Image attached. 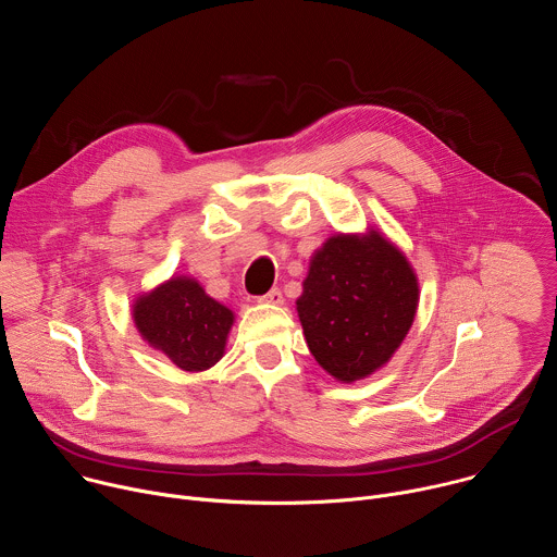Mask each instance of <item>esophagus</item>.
I'll use <instances>...</instances> for the list:
<instances>
[{"label": "esophagus", "instance_id": "esophagus-1", "mask_svg": "<svg viewBox=\"0 0 557 557\" xmlns=\"http://www.w3.org/2000/svg\"><path fill=\"white\" fill-rule=\"evenodd\" d=\"M260 301H264V304H273V306H280V304H284V295H282V290H280V288H271L267 295H262V297H260Z\"/></svg>", "mask_w": 557, "mask_h": 557}]
</instances>
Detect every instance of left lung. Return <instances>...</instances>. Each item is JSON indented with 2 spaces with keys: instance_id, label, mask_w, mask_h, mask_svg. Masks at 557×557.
I'll return each mask as SVG.
<instances>
[{
  "instance_id": "1",
  "label": "left lung",
  "mask_w": 557,
  "mask_h": 557,
  "mask_svg": "<svg viewBox=\"0 0 557 557\" xmlns=\"http://www.w3.org/2000/svg\"><path fill=\"white\" fill-rule=\"evenodd\" d=\"M419 282L385 237L337 233L317 249L297 314L308 350L329 374L352 383L379 370L406 339Z\"/></svg>"
}]
</instances>
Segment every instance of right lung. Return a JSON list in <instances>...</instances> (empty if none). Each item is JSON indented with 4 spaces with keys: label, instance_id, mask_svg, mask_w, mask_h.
<instances>
[{
    "label": "right lung",
    "instance_id": "1",
    "mask_svg": "<svg viewBox=\"0 0 557 557\" xmlns=\"http://www.w3.org/2000/svg\"><path fill=\"white\" fill-rule=\"evenodd\" d=\"M132 314L143 339L187 372L218 363L233 326V312L191 277H172L140 295Z\"/></svg>",
    "mask_w": 557,
    "mask_h": 557
}]
</instances>
